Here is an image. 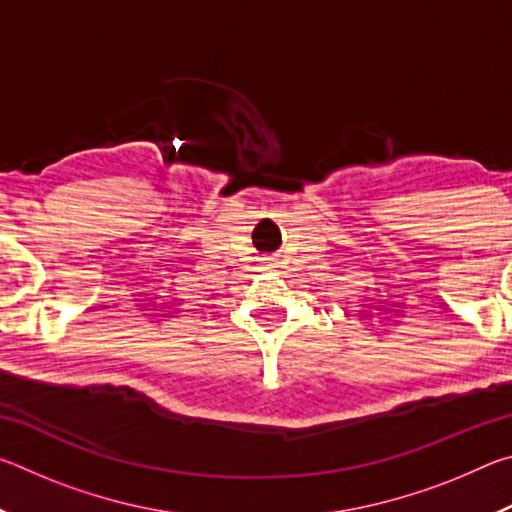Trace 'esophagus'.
<instances>
[{
	"label": "esophagus",
	"instance_id": "esophagus-1",
	"mask_svg": "<svg viewBox=\"0 0 512 512\" xmlns=\"http://www.w3.org/2000/svg\"><path fill=\"white\" fill-rule=\"evenodd\" d=\"M262 264L266 271H275L277 268V257H262Z\"/></svg>",
	"mask_w": 512,
	"mask_h": 512
}]
</instances>
